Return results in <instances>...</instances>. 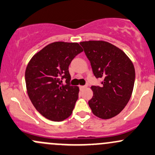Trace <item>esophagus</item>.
I'll return each mask as SVG.
<instances>
[{
    "mask_svg": "<svg viewBox=\"0 0 155 155\" xmlns=\"http://www.w3.org/2000/svg\"><path fill=\"white\" fill-rule=\"evenodd\" d=\"M86 87H87V86H79V88H80V89H81V90H83V89H86Z\"/></svg>",
    "mask_w": 155,
    "mask_h": 155,
    "instance_id": "obj_1",
    "label": "esophagus"
}]
</instances>
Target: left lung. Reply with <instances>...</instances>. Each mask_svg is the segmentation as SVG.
Wrapping results in <instances>:
<instances>
[{"label": "left lung", "instance_id": "obj_1", "mask_svg": "<svg viewBox=\"0 0 155 155\" xmlns=\"http://www.w3.org/2000/svg\"><path fill=\"white\" fill-rule=\"evenodd\" d=\"M80 44L91 63L94 75L103 80L102 86H92L89 106L101 119L117 115L130 100L135 70L129 58L120 49L104 41H83Z\"/></svg>", "mask_w": 155, "mask_h": 155}]
</instances>
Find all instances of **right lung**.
I'll return each mask as SVG.
<instances>
[{
    "mask_svg": "<svg viewBox=\"0 0 155 155\" xmlns=\"http://www.w3.org/2000/svg\"><path fill=\"white\" fill-rule=\"evenodd\" d=\"M82 51L78 43H51L36 53L26 66L28 95L38 112L47 119L62 121L72 113L79 87L69 84V66Z\"/></svg>",
    "mask_w": 155,
    "mask_h": 155,
    "instance_id": "right-lung-1",
    "label": "right lung"
}]
</instances>
